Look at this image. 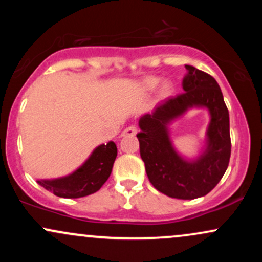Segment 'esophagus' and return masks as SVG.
Returning a JSON list of instances; mask_svg holds the SVG:
<instances>
[{"label": "esophagus", "mask_w": 262, "mask_h": 262, "mask_svg": "<svg viewBox=\"0 0 262 262\" xmlns=\"http://www.w3.org/2000/svg\"><path fill=\"white\" fill-rule=\"evenodd\" d=\"M137 132H138V128L135 127V125H130V127L125 128L124 130L122 132L121 137H133V135L137 134Z\"/></svg>", "instance_id": "obj_1"}]
</instances>
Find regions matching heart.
Wrapping results in <instances>:
<instances>
[{"mask_svg":"<svg viewBox=\"0 0 262 262\" xmlns=\"http://www.w3.org/2000/svg\"><path fill=\"white\" fill-rule=\"evenodd\" d=\"M159 83H160V79H159V77H155V76L146 77V79H144L143 81H141L140 92L141 93L152 92L156 87L159 86ZM167 92H169V85H167V83H164V85L161 86V90H160L161 96H166Z\"/></svg>","mask_w":262,"mask_h":262,"instance_id":"heart-1","label":"heart"}]
</instances>
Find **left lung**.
Wrapping results in <instances>:
<instances>
[{
	"mask_svg": "<svg viewBox=\"0 0 262 262\" xmlns=\"http://www.w3.org/2000/svg\"><path fill=\"white\" fill-rule=\"evenodd\" d=\"M183 93L159 103L140 117V156L151 185L161 193L179 200H194L209 193L227 171L230 159L229 112L218 82L194 66L185 65ZM191 107H206L210 124L203 152L194 159L174 149L168 127Z\"/></svg>",
	"mask_w": 262,
	"mask_h": 262,
	"instance_id": "8db88e82",
	"label": "left lung"
}]
</instances>
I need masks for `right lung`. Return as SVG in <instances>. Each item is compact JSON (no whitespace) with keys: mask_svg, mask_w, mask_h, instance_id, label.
<instances>
[{"mask_svg":"<svg viewBox=\"0 0 262 262\" xmlns=\"http://www.w3.org/2000/svg\"><path fill=\"white\" fill-rule=\"evenodd\" d=\"M117 158V146L113 141L101 144L87 160L69 175L52 180H37L47 191L62 198H80L95 193L107 181Z\"/></svg>","mask_w":262,"mask_h":262,"instance_id":"right-lung-1","label":"right lung"}]
</instances>
